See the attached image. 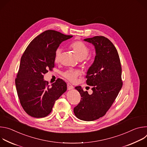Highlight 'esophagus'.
<instances>
[{
    "mask_svg": "<svg viewBox=\"0 0 147 147\" xmlns=\"http://www.w3.org/2000/svg\"><path fill=\"white\" fill-rule=\"evenodd\" d=\"M67 90H72V89L74 88V87L70 83H67Z\"/></svg>",
    "mask_w": 147,
    "mask_h": 147,
    "instance_id": "34e87169",
    "label": "esophagus"
}]
</instances>
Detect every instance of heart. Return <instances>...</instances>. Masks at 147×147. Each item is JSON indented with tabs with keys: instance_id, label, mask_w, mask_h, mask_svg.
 <instances>
[{
	"instance_id": "obj_1",
	"label": "heart",
	"mask_w": 147,
	"mask_h": 147,
	"mask_svg": "<svg viewBox=\"0 0 147 147\" xmlns=\"http://www.w3.org/2000/svg\"><path fill=\"white\" fill-rule=\"evenodd\" d=\"M70 48L74 52L77 58L80 60L84 59L90 53V48L88 47L80 40H77L73 42L70 45ZM61 51L60 49L56 50L55 54V61L56 63H59L61 60ZM91 60V57H88L87 61L85 62V65H88L89 61ZM80 72L78 70H67L65 72L63 73L62 76L66 79L69 80L70 82L76 81L78 77L80 75Z\"/></svg>"
}]
</instances>
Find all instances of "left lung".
I'll use <instances>...</instances> for the list:
<instances>
[{"label":"left lung","mask_w":147,"mask_h":147,"mask_svg":"<svg viewBox=\"0 0 147 147\" xmlns=\"http://www.w3.org/2000/svg\"><path fill=\"white\" fill-rule=\"evenodd\" d=\"M84 40L92 44L96 51L95 60L86 77L93 92L89 95L80 86L75 88L81 98L74 113L80 120L93 121L106 114L118 95L123 86L121 66L118 52L109 39L95 36Z\"/></svg>","instance_id":"1"}]
</instances>
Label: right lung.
Returning <instances> with one entry per match:
<instances>
[{"mask_svg":"<svg viewBox=\"0 0 147 147\" xmlns=\"http://www.w3.org/2000/svg\"><path fill=\"white\" fill-rule=\"evenodd\" d=\"M72 36L47 30L35 37L23 54L15 83L21 105L28 115L36 118L47 116L55 101L67 90L63 80L57 79L50 87L44 80V75L53 70L59 45Z\"/></svg>","mask_w":147,"mask_h":147,"instance_id":"add662e5","label":"right lung"}]
</instances>
